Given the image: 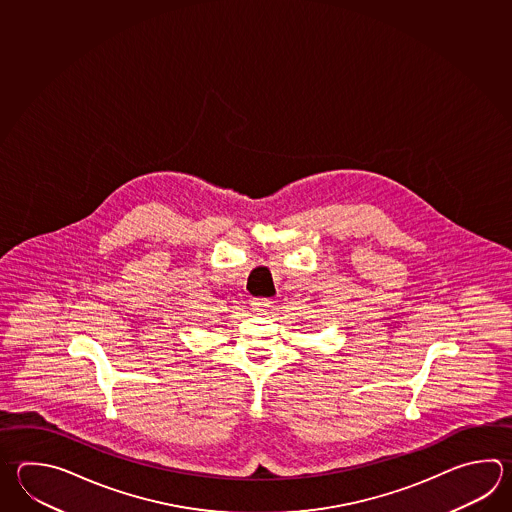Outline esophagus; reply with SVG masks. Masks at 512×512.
Here are the masks:
<instances>
[{
  "instance_id": "obj_1",
  "label": "esophagus",
  "mask_w": 512,
  "mask_h": 512,
  "mask_svg": "<svg viewBox=\"0 0 512 512\" xmlns=\"http://www.w3.org/2000/svg\"><path fill=\"white\" fill-rule=\"evenodd\" d=\"M270 308H272L270 299H253L251 301V312L255 315H266V313H270Z\"/></svg>"
}]
</instances>
